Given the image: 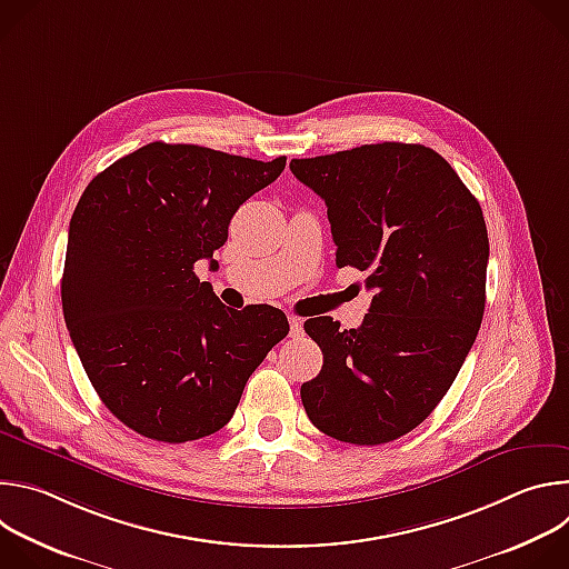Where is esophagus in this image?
Here are the masks:
<instances>
[{
	"label": "esophagus",
	"instance_id": "obj_1",
	"mask_svg": "<svg viewBox=\"0 0 569 569\" xmlns=\"http://www.w3.org/2000/svg\"><path fill=\"white\" fill-rule=\"evenodd\" d=\"M290 312H292V319H295V317H299V315H301V310H299V308H297V306H290Z\"/></svg>",
	"mask_w": 569,
	"mask_h": 569
}]
</instances>
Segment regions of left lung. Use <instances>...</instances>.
Instances as JSON below:
<instances>
[{
  "instance_id": "obj_1",
  "label": "left lung",
  "mask_w": 569,
  "mask_h": 569,
  "mask_svg": "<svg viewBox=\"0 0 569 569\" xmlns=\"http://www.w3.org/2000/svg\"><path fill=\"white\" fill-rule=\"evenodd\" d=\"M281 171L277 159L154 141L80 196L62 312L99 398L137 435L184 443L224 428L288 333L281 310L224 307L193 272L224 246L238 207Z\"/></svg>"
}]
</instances>
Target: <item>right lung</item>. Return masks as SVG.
Listing matches in <instances>:
<instances>
[{
  "label": "right lung",
  "mask_w": 569,
  "mask_h": 569,
  "mask_svg": "<svg viewBox=\"0 0 569 569\" xmlns=\"http://www.w3.org/2000/svg\"><path fill=\"white\" fill-rule=\"evenodd\" d=\"M329 207L338 268L369 270L360 329L323 331L301 385L312 426L356 446L423 423L459 373L486 303L489 236L448 161L419 143H369L290 161Z\"/></svg>",
  "instance_id": "1"
}]
</instances>
